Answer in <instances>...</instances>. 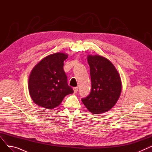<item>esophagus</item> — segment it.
Wrapping results in <instances>:
<instances>
[{
    "instance_id": "34e87169",
    "label": "esophagus",
    "mask_w": 152,
    "mask_h": 152,
    "mask_svg": "<svg viewBox=\"0 0 152 152\" xmlns=\"http://www.w3.org/2000/svg\"><path fill=\"white\" fill-rule=\"evenodd\" d=\"M73 91H74V93H76L78 91V87H75L73 88Z\"/></svg>"
}]
</instances>
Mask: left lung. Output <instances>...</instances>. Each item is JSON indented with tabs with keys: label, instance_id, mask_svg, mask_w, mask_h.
I'll list each match as a JSON object with an SVG mask.
<instances>
[{
	"label": "left lung",
	"instance_id": "1",
	"mask_svg": "<svg viewBox=\"0 0 152 152\" xmlns=\"http://www.w3.org/2000/svg\"><path fill=\"white\" fill-rule=\"evenodd\" d=\"M87 61L92 87L90 94L82 102L92 113H104L115 106L120 96L121 77L115 66L105 57L89 55Z\"/></svg>",
	"mask_w": 152,
	"mask_h": 152
}]
</instances>
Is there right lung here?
<instances>
[{"mask_svg": "<svg viewBox=\"0 0 152 152\" xmlns=\"http://www.w3.org/2000/svg\"><path fill=\"white\" fill-rule=\"evenodd\" d=\"M68 55L55 53L47 56L32 69L28 80L30 96L37 105L47 109L58 106L66 95L73 93L63 70Z\"/></svg>", "mask_w": 152, "mask_h": 152, "instance_id": "1", "label": "right lung"}]
</instances>
